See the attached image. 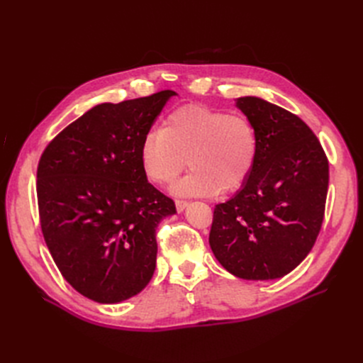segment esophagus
<instances>
[{
  "mask_svg": "<svg viewBox=\"0 0 363 363\" xmlns=\"http://www.w3.org/2000/svg\"><path fill=\"white\" fill-rule=\"evenodd\" d=\"M188 201H184V200H175V208H177V212L179 213H182L186 207H188Z\"/></svg>",
  "mask_w": 363,
  "mask_h": 363,
  "instance_id": "esophagus-1",
  "label": "esophagus"
}]
</instances>
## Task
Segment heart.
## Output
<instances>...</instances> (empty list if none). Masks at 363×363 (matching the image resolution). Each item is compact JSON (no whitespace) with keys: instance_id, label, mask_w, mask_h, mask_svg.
<instances>
[{"instance_id":"obj_1","label":"heart","mask_w":363,"mask_h":363,"mask_svg":"<svg viewBox=\"0 0 363 363\" xmlns=\"http://www.w3.org/2000/svg\"><path fill=\"white\" fill-rule=\"evenodd\" d=\"M257 155L256 130L245 116L227 115L206 106L189 104L174 111L160 130L140 145V164L147 179L168 186L186 167L192 171L175 184L186 196H213L242 186Z\"/></svg>"}]
</instances>
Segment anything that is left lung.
Listing matches in <instances>:
<instances>
[{"label":"left lung","instance_id":"8db88e82","mask_svg":"<svg viewBox=\"0 0 363 363\" xmlns=\"http://www.w3.org/2000/svg\"><path fill=\"white\" fill-rule=\"evenodd\" d=\"M236 107L256 130V162L240 191L215 206L208 244L239 279H280L306 259L320 233L328 160L296 115L257 96H240Z\"/></svg>","mask_w":363,"mask_h":363}]
</instances>
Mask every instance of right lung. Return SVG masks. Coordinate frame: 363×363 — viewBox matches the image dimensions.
I'll return each mask as SVG.
<instances>
[{"instance_id": "add662e5", "label": "right lung", "mask_w": 363, "mask_h": 363, "mask_svg": "<svg viewBox=\"0 0 363 363\" xmlns=\"http://www.w3.org/2000/svg\"><path fill=\"white\" fill-rule=\"evenodd\" d=\"M174 91L92 107L54 138L38 167L43 239L86 298L121 303L156 269V228L175 204L148 183L140 145Z\"/></svg>"}]
</instances>
